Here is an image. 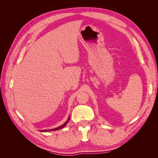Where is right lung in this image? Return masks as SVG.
<instances>
[{
    "label": "right lung",
    "mask_w": 158,
    "mask_h": 158,
    "mask_svg": "<svg viewBox=\"0 0 158 158\" xmlns=\"http://www.w3.org/2000/svg\"><path fill=\"white\" fill-rule=\"evenodd\" d=\"M69 119H70V117H69V118L67 119V121H66L63 125H61V126H60V127H57V128H52V129H51V130H43V131H41L42 132H47V131H57V130H59V129H61V128H64L66 125V124L68 123V122H69Z\"/></svg>",
    "instance_id": "obj_1"
}]
</instances>
